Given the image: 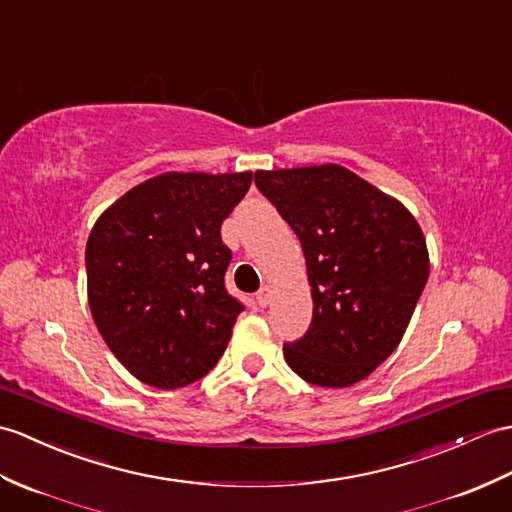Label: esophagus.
I'll list each match as a JSON object with an SVG mask.
<instances>
[{
    "label": "esophagus",
    "mask_w": 512,
    "mask_h": 512,
    "mask_svg": "<svg viewBox=\"0 0 512 512\" xmlns=\"http://www.w3.org/2000/svg\"><path fill=\"white\" fill-rule=\"evenodd\" d=\"M257 303H259L261 307H266V305L270 303V288H268V285H264V288H261V290L257 292Z\"/></svg>",
    "instance_id": "esophagus-1"
}]
</instances>
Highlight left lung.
Returning <instances> with one entry per match:
<instances>
[{
    "mask_svg": "<svg viewBox=\"0 0 512 512\" xmlns=\"http://www.w3.org/2000/svg\"><path fill=\"white\" fill-rule=\"evenodd\" d=\"M255 183L301 240L314 314L283 344L305 382L347 388L397 349L430 275L425 235L397 198L336 163L257 170Z\"/></svg>",
    "mask_w": 512,
    "mask_h": 512,
    "instance_id": "8db88e82",
    "label": "left lung"
}]
</instances>
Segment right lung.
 Instances as JSON below:
<instances>
[{"label":"right lung","instance_id":"right-lung-1","mask_svg":"<svg viewBox=\"0 0 512 512\" xmlns=\"http://www.w3.org/2000/svg\"><path fill=\"white\" fill-rule=\"evenodd\" d=\"M253 172H165L117 198L87 240L95 327L130 375L172 390L218 364L244 310L224 288L220 227Z\"/></svg>","mask_w":512,"mask_h":512}]
</instances>
